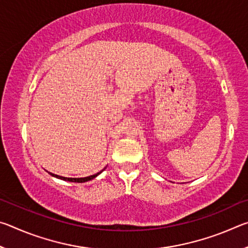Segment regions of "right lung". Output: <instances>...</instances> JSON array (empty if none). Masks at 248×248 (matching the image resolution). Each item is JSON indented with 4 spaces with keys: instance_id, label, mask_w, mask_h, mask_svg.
<instances>
[{
    "instance_id": "1",
    "label": "right lung",
    "mask_w": 248,
    "mask_h": 248,
    "mask_svg": "<svg viewBox=\"0 0 248 248\" xmlns=\"http://www.w3.org/2000/svg\"><path fill=\"white\" fill-rule=\"evenodd\" d=\"M105 169H106V167H105ZM105 169H104V170H105ZM102 170L100 171H98V173H96V174H94V175L87 176V177H81V178H70V177H63V176H59V175H56V174L50 173V171H48V174H50L51 176H53V177H56V178H58V179L65 180V182H72V183H85V182H89V180L94 179L95 177H97V176H98L100 173H103V170Z\"/></svg>"
}]
</instances>
